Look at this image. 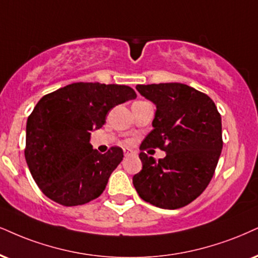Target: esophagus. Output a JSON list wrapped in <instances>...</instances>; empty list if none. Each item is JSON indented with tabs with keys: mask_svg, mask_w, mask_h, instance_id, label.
<instances>
[{
	"mask_svg": "<svg viewBox=\"0 0 258 258\" xmlns=\"http://www.w3.org/2000/svg\"><path fill=\"white\" fill-rule=\"evenodd\" d=\"M133 154V152L132 151H128V149H126V151H125V149H124V157H129V155H132Z\"/></svg>",
	"mask_w": 258,
	"mask_h": 258,
	"instance_id": "1",
	"label": "esophagus"
}]
</instances>
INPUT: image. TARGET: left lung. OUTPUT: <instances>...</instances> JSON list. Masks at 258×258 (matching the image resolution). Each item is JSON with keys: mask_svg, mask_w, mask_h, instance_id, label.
<instances>
[{"mask_svg": "<svg viewBox=\"0 0 258 258\" xmlns=\"http://www.w3.org/2000/svg\"><path fill=\"white\" fill-rule=\"evenodd\" d=\"M155 105L153 130L140 149L142 170L133 177L136 191L159 208L177 209L192 202L211 182L222 149L221 116L208 95L178 82L138 85ZM159 147L157 162L143 152Z\"/></svg>", "mask_w": 258, "mask_h": 258, "instance_id": "left-lung-1", "label": "left lung"}]
</instances>
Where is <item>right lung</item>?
I'll list each match as a JSON object with an SVG mask.
<instances>
[{
  "label": "right lung",
  "instance_id": "right-lung-1",
  "mask_svg": "<svg viewBox=\"0 0 258 258\" xmlns=\"http://www.w3.org/2000/svg\"><path fill=\"white\" fill-rule=\"evenodd\" d=\"M136 98L129 86L75 82L44 95L26 124L25 158L44 195L62 206H80L99 197L123 160L111 147L100 154L90 144L112 107Z\"/></svg>",
  "mask_w": 258,
  "mask_h": 258
}]
</instances>
